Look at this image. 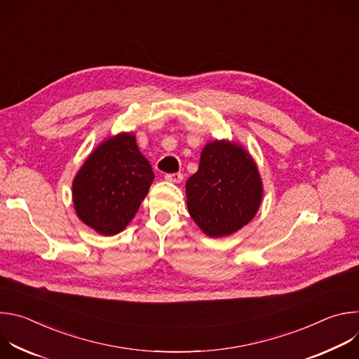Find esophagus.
<instances>
[{"instance_id": "34e87169", "label": "esophagus", "mask_w": 359, "mask_h": 359, "mask_svg": "<svg viewBox=\"0 0 359 359\" xmlns=\"http://www.w3.org/2000/svg\"><path fill=\"white\" fill-rule=\"evenodd\" d=\"M165 179L172 183H180L183 180V175L182 173H169L165 176Z\"/></svg>"}]
</instances>
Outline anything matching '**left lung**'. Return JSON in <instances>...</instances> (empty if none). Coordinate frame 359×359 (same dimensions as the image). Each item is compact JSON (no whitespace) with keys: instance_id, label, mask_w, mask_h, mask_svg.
Returning a JSON list of instances; mask_svg holds the SVG:
<instances>
[{"instance_id":"left-lung-1","label":"left lung","mask_w":359,"mask_h":359,"mask_svg":"<svg viewBox=\"0 0 359 359\" xmlns=\"http://www.w3.org/2000/svg\"><path fill=\"white\" fill-rule=\"evenodd\" d=\"M189 215L209 237L238 231L257 215L263 180L248 150L233 140H213L200 153L198 170L186 182Z\"/></svg>"}]
</instances>
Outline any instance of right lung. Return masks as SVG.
<instances>
[{
  "instance_id": "1",
  "label": "right lung",
  "mask_w": 359,
  "mask_h": 359,
  "mask_svg": "<svg viewBox=\"0 0 359 359\" xmlns=\"http://www.w3.org/2000/svg\"><path fill=\"white\" fill-rule=\"evenodd\" d=\"M155 179L133 132H121L99 143L72 182L79 220L102 236L126 229Z\"/></svg>"
}]
</instances>
